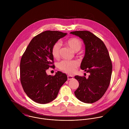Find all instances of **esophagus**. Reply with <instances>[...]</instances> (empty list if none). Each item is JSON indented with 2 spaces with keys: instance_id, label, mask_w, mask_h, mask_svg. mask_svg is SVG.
<instances>
[{
  "instance_id": "1",
  "label": "esophagus",
  "mask_w": 129,
  "mask_h": 129,
  "mask_svg": "<svg viewBox=\"0 0 129 129\" xmlns=\"http://www.w3.org/2000/svg\"><path fill=\"white\" fill-rule=\"evenodd\" d=\"M74 78V77L71 75H68V80H72Z\"/></svg>"
}]
</instances>
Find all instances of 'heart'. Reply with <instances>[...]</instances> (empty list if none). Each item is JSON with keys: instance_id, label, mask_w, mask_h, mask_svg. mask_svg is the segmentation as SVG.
<instances>
[{"instance_id": "b5f03b06", "label": "heart", "mask_w": 129, "mask_h": 129, "mask_svg": "<svg viewBox=\"0 0 129 129\" xmlns=\"http://www.w3.org/2000/svg\"><path fill=\"white\" fill-rule=\"evenodd\" d=\"M68 45L74 52L79 51L82 46L81 41L78 38H71L67 41ZM61 43L59 41L55 42L53 45L51 53L55 58H58L59 55ZM78 67V62L75 60H63L58 63L59 69L64 72L69 74H73L76 71Z\"/></svg>"}]
</instances>
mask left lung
Returning a JSON list of instances; mask_svg holds the SVG:
<instances>
[{"mask_svg":"<svg viewBox=\"0 0 129 129\" xmlns=\"http://www.w3.org/2000/svg\"><path fill=\"white\" fill-rule=\"evenodd\" d=\"M70 33L83 41L85 53L80 68L90 74L88 78L85 76H74L79 82V86L74 94L81 102L92 103L104 95L109 86L112 71L110 57L103 41L90 32L76 31Z\"/></svg>","mask_w":129,"mask_h":129,"instance_id":"left-lung-1","label":"left lung"}]
</instances>
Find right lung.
<instances>
[{
    "instance_id": "1",
    "label": "right lung",
    "mask_w": 129,
    "mask_h": 129,
    "mask_svg": "<svg viewBox=\"0 0 129 129\" xmlns=\"http://www.w3.org/2000/svg\"><path fill=\"white\" fill-rule=\"evenodd\" d=\"M67 33L46 31L34 37L20 61V81L24 92L32 100L46 104L56 97L59 89L67 80L65 74L58 71L47 75L46 70L55 69L51 50L53 45Z\"/></svg>"
}]
</instances>
